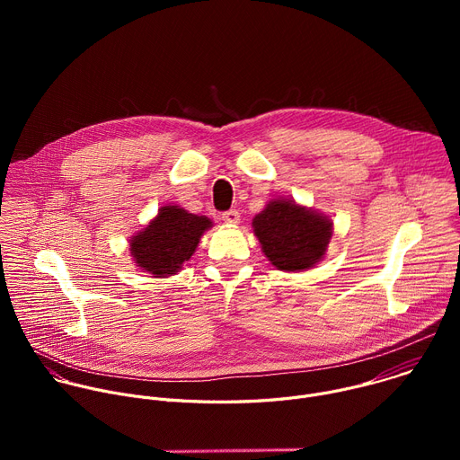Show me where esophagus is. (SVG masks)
<instances>
[{
  "label": "esophagus",
  "mask_w": 460,
  "mask_h": 460,
  "mask_svg": "<svg viewBox=\"0 0 460 460\" xmlns=\"http://www.w3.org/2000/svg\"><path fill=\"white\" fill-rule=\"evenodd\" d=\"M226 224H231V226H236L238 222H240V213L236 211V209H229V211H226V213H222V217H220Z\"/></svg>",
  "instance_id": "obj_1"
}]
</instances>
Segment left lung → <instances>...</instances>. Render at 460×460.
I'll return each instance as SVG.
<instances>
[{"label": "left lung", "mask_w": 460, "mask_h": 460, "mask_svg": "<svg viewBox=\"0 0 460 460\" xmlns=\"http://www.w3.org/2000/svg\"><path fill=\"white\" fill-rule=\"evenodd\" d=\"M252 229L271 264L295 273L313 268L323 258L333 222L295 200L279 199L252 218Z\"/></svg>", "instance_id": "8db88e82"}]
</instances>
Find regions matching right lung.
Segmentation results:
<instances>
[{
	"mask_svg": "<svg viewBox=\"0 0 460 460\" xmlns=\"http://www.w3.org/2000/svg\"><path fill=\"white\" fill-rule=\"evenodd\" d=\"M213 227L208 217H199L180 206H164L146 229L130 238L128 249L135 264L158 277L176 275Z\"/></svg>",
	"mask_w": 460,
	"mask_h": 460,
	"instance_id": "add662e5",
	"label": "right lung"
}]
</instances>
